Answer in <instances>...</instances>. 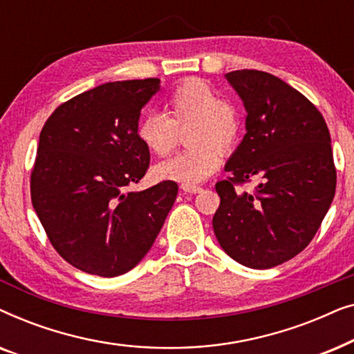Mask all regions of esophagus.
Here are the masks:
<instances>
[{"label": "esophagus", "mask_w": 354, "mask_h": 354, "mask_svg": "<svg viewBox=\"0 0 354 354\" xmlns=\"http://www.w3.org/2000/svg\"><path fill=\"white\" fill-rule=\"evenodd\" d=\"M180 188H182L183 192H187V193H198V192H201V187H198V185H187V183H182Z\"/></svg>", "instance_id": "34e87169"}]
</instances>
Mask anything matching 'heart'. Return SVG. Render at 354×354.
I'll return each instance as SVG.
<instances>
[{"label":"heart","mask_w":354,"mask_h":354,"mask_svg":"<svg viewBox=\"0 0 354 354\" xmlns=\"http://www.w3.org/2000/svg\"><path fill=\"white\" fill-rule=\"evenodd\" d=\"M166 113L145 114L137 135L145 147L158 156H166L177 143V129L190 125L187 143L190 148L174 154L153 167L159 180L195 185L206 180L222 162L221 149H230L241 132L240 111L201 79H187L169 93Z\"/></svg>","instance_id":"1"}]
</instances>
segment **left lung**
Instances as JSON below:
<instances>
[{"mask_svg":"<svg viewBox=\"0 0 354 354\" xmlns=\"http://www.w3.org/2000/svg\"><path fill=\"white\" fill-rule=\"evenodd\" d=\"M225 79L243 101L246 133L225 164L234 177L216 183L212 229L236 263L269 269L306 248L332 205L330 133L316 106L279 77L243 69ZM254 175L263 182L253 194L234 192Z\"/></svg>","mask_w":354,"mask_h":354,"instance_id":"obj_1","label":"left lung"}]
</instances>
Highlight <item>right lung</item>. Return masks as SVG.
<instances>
[{
  "mask_svg": "<svg viewBox=\"0 0 354 354\" xmlns=\"http://www.w3.org/2000/svg\"><path fill=\"white\" fill-rule=\"evenodd\" d=\"M159 79L108 82L56 108L43 125L32 205L74 268L118 277L145 258L177 198L176 182L130 192L149 166L137 125Z\"/></svg>",
  "mask_w": 354,
  "mask_h": 354,
  "instance_id": "right-lung-1",
  "label": "right lung"
}]
</instances>
